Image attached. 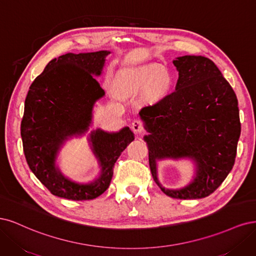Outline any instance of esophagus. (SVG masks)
Here are the masks:
<instances>
[{
    "label": "esophagus",
    "mask_w": 256,
    "mask_h": 256,
    "mask_svg": "<svg viewBox=\"0 0 256 256\" xmlns=\"http://www.w3.org/2000/svg\"><path fill=\"white\" fill-rule=\"evenodd\" d=\"M132 128H133V130L135 132V133H142V132L144 130V122L140 120V119H135L133 120V122H132Z\"/></svg>",
    "instance_id": "34e87169"
}]
</instances>
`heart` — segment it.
<instances>
[{"instance_id":"1","label":"heart","mask_w":256,"mask_h":256,"mask_svg":"<svg viewBox=\"0 0 256 256\" xmlns=\"http://www.w3.org/2000/svg\"><path fill=\"white\" fill-rule=\"evenodd\" d=\"M130 89H142L148 86L152 98H158L168 92L171 86V78L166 70H160L158 66H150L132 74L126 80Z\"/></svg>"}]
</instances>
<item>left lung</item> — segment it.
Returning <instances> with one entry per match:
<instances>
[{
  "instance_id": "1",
  "label": "left lung",
  "mask_w": 256,
  "mask_h": 256,
  "mask_svg": "<svg viewBox=\"0 0 256 256\" xmlns=\"http://www.w3.org/2000/svg\"><path fill=\"white\" fill-rule=\"evenodd\" d=\"M176 90L142 107L140 117L150 135L152 176L164 194L174 199H201L212 194L232 170L240 136L238 101L217 66L203 56L178 57ZM192 157L197 162L194 182L178 191L162 188L156 160Z\"/></svg>"
}]
</instances>
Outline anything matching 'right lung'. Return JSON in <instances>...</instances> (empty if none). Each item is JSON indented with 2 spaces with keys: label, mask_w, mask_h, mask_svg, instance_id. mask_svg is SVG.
Returning <instances> with one entry per match:
<instances>
[{
  "label": "right lung",
  "mask_w": 256,
  "mask_h": 256,
  "mask_svg": "<svg viewBox=\"0 0 256 256\" xmlns=\"http://www.w3.org/2000/svg\"><path fill=\"white\" fill-rule=\"evenodd\" d=\"M108 54L62 55L48 62L30 87L21 121L23 151L32 172L54 196L73 201L101 196L110 184L114 162L134 140L128 128L112 134L94 132L92 142L102 174L92 184L70 182L55 168L64 140L88 130L94 104L105 94L94 76L101 74Z\"/></svg>",
  "instance_id": "add662e5"
}]
</instances>
